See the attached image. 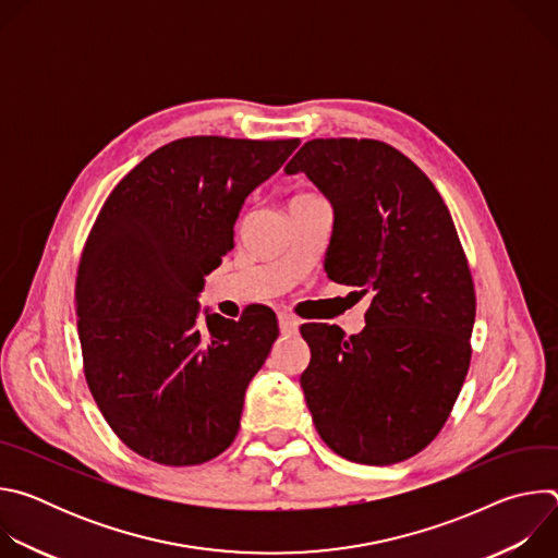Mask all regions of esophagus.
Here are the masks:
<instances>
[{"instance_id":"esophagus-1","label":"esophagus","mask_w":558,"mask_h":558,"mask_svg":"<svg viewBox=\"0 0 558 558\" xmlns=\"http://www.w3.org/2000/svg\"><path fill=\"white\" fill-rule=\"evenodd\" d=\"M278 323H280V331H282L284 336L295 333V331H298V327H300V320H298L295 315H291V313H280Z\"/></svg>"}]
</instances>
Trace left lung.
Masks as SVG:
<instances>
[{
  "label": "left lung",
  "mask_w": 558,
  "mask_h": 558,
  "mask_svg": "<svg viewBox=\"0 0 558 558\" xmlns=\"http://www.w3.org/2000/svg\"><path fill=\"white\" fill-rule=\"evenodd\" d=\"M284 172H304L333 205L329 278L373 293L357 336L300 327L315 428L349 461H404L444 428L472 355L476 298L452 216L430 179L384 141L313 138Z\"/></svg>",
  "instance_id": "left-lung-1"
}]
</instances>
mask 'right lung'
Returning <instances> with one entry per match:
<instances>
[{
    "mask_svg": "<svg viewBox=\"0 0 558 558\" xmlns=\"http://www.w3.org/2000/svg\"><path fill=\"white\" fill-rule=\"evenodd\" d=\"M300 138L187 136L158 147L112 190L78 263L84 373L114 435L163 465H198L241 428L245 390L278 338L269 306L198 320L205 276L233 250L250 192Z\"/></svg>",
    "mask_w": 558,
    "mask_h": 558,
    "instance_id": "obj_1",
    "label": "right lung"
}]
</instances>
